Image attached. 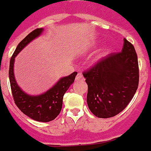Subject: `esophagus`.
<instances>
[{
  "mask_svg": "<svg viewBox=\"0 0 151 151\" xmlns=\"http://www.w3.org/2000/svg\"><path fill=\"white\" fill-rule=\"evenodd\" d=\"M76 81H84V77L83 76V75H82V73H79L77 74V76H76Z\"/></svg>",
  "mask_w": 151,
  "mask_h": 151,
  "instance_id": "esophagus-1",
  "label": "esophagus"
}]
</instances>
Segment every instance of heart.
<instances>
[{"label":"heart","instance_id":"heart-1","mask_svg":"<svg viewBox=\"0 0 151 151\" xmlns=\"http://www.w3.org/2000/svg\"><path fill=\"white\" fill-rule=\"evenodd\" d=\"M105 53H106V52H105ZM104 54H105L104 53H100V54H98V56H97V58H96V59H97V60H99V59H101V58L103 57V55H104Z\"/></svg>","mask_w":151,"mask_h":151}]
</instances>
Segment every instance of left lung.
I'll return each mask as SVG.
<instances>
[{"instance_id": "obj_1", "label": "left lung", "mask_w": 151, "mask_h": 151, "mask_svg": "<svg viewBox=\"0 0 151 151\" xmlns=\"http://www.w3.org/2000/svg\"><path fill=\"white\" fill-rule=\"evenodd\" d=\"M83 75L88 84L90 111L103 119L118 115L138 87V61L134 47L124 39L120 53L108 54Z\"/></svg>"}]
</instances>
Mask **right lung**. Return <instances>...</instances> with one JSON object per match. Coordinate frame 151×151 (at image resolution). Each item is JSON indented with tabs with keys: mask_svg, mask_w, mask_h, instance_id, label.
Here are the masks:
<instances>
[{
	"mask_svg": "<svg viewBox=\"0 0 151 151\" xmlns=\"http://www.w3.org/2000/svg\"><path fill=\"white\" fill-rule=\"evenodd\" d=\"M43 31V28L35 29L18 45L10 58L9 77L13 98L19 110L24 115L36 121L50 122L59 115L63 106L64 93L69 88L70 84H73L77 72H73L68 76L59 79L53 87L40 95H29L22 91L17 84L14 73L15 57L31 41L40 36Z\"/></svg>",
	"mask_w": 151,
	"mask_h": 151,
	"instance_id": "right-lung-1",
	"label": "right lung"
}]
</instances>
